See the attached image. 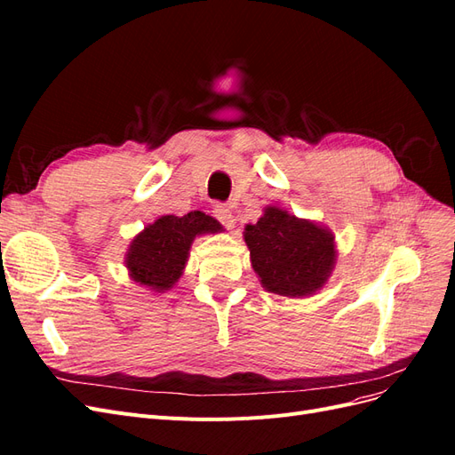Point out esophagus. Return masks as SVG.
<instances>
[{
	"label": "esophagus",
	"mask_w": 455,
	"mask_h": 455,
	"mask_svg": "<svg viewBox=\"0 0 455 455\" xmlns=\"http://www.w3.org/2000/svg\"><path fill=\"white\" fill-rule=\"evenodd\" d=\"M212 214H214V218L218 220V222H222L229 229L233 228V224H235V220H233V214L229 211V206H226V204H216Z\"/></svg>",
	"instance_id": "obj_1"
}]
</instances>
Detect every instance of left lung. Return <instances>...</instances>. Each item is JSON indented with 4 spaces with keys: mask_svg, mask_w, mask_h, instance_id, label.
<instances>
[{
    "mask_svg": "<svg viewBox=\"0 0 455 455\" xmlns=\"http://www.w3.org/2000/svg\"><path fill=\"white\" fill-rule=\"evenodd\" d=\"M251 264L266 291L288 296H311L326 284L336 264L332 231L296 218L281 206H266L256 224L244 228Z\"/></svg>",
    "mask_w": 455,
    "mask_h": 455,
    "instance_id": "left-lung-1",
    "label": "left lung"
}]
</instances>
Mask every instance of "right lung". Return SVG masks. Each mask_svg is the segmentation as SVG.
Returning a JSON list of instances; mask_svg holds the SVG:
<instances>
[{"label": "right lung", "instance_id": "right-lung-1", "mask_svg": "<svg viewBox=\"0 0 455 455\" xmlns=\"http://www.w3.org/2000/svg\"><path fill=\"white\" fill-rule=\"evenodd\" d=\"M218 231L222 224L201 211L157 218L129 244L125 266L131 279L154 292L171 291L184 273L194 239Z\"/></svg>", "mask_w": 455, "mask_h": 455}]
</instances>
